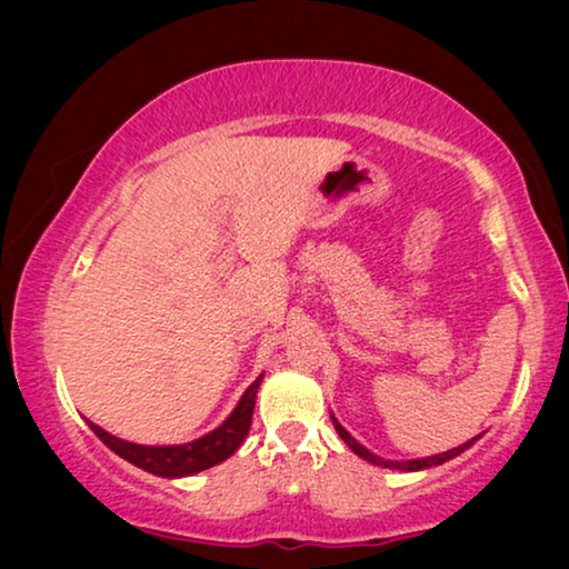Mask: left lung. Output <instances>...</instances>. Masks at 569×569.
Wrapping results in <instances>:
<instances>
[{"label": "left lung", "instance_id": "left-lung-1", "mask_svg": "<svg viewBox=\"0 0 569 569\" xmlns=\"http://www.w3.org/2000/svg\"><path fill=\"white\" fill-rule=\"evenodd\" d=\"M333 419V417H331ZM333 427H337V432H339V438L347 442L349 448L355 450L357 456L360 458H365V461H370V463H376V466H386V469H401V471H419V469H430V466H440V463H446V461H450V458H456L458 453H463L466 448L469 446H473V442H477V438H471L469 442H463V446H458V448H453V450H446V453H438V456H430V458H417V461H383V458H378V456H372L370 450H365L360 442H357L352 435H349L345 427H341L337 419H333Z\"/></svg>", "mask_w": 569, "mask_h": 569}]
</instances>
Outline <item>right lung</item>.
<instances>
[{
    "label": "right lung",
    "mask_w": 569,
    "mask_h": 569,
    "mask_svg": "<svg viewBox=\"0 0 569 569\" xmlns=\"http://www.w3.org/2000/svg\"><path fill=\"white\" fill-rule=\"evenodd\" d=\"M261 378L263 376H259L248 386V391L238 401V407L228 417V422H222L214 432L204 435V438L186 442V446H137V442L113 438V435L100 430L98 425L90 422V427L116 456L127 458L129 463L139 466V469L150 471L154 477H189V473L204 471L209 466L224 461V458H230L240 448V442L246 440L248 430H251L256 391H259Z\"/></svg>",
    "instance_id": "obj_1"
}]
</instances>
